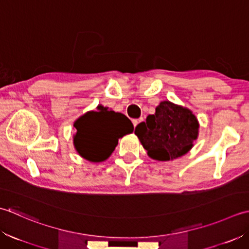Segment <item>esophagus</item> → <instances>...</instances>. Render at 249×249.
<instances>
[{
	"label": "esophagus",
	"mask_w": 249,
	"mask_h": 249,
	"mask_svg": "<svg viewBox=\"0 0 249 249\" xmlns=\"http://www.w3.org/2000/svg\"><path fill=\"white\" fill-rule=\"evenodd\" d=\"M142 120H143L142 118H140V119H133V120H132V123H133V125H134V126H136V125H138V124L141 123Z\"/></svg>",
	"instance_id": "34e87169"
}]
</instances>
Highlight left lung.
<instances>
[{
	"mask_svg": "<svg viewBox=\"0 0 249 249\" xmlns=\"http://www.w3.org/2000/svg\"><path fill=\"white\" fill-rule=\"evenodd\" d=\"M147 154L155 160L169 161L184 156L197 138L199 123L188 108L163 101L154 115L135 126Z\"/></svg>",
	"mask_w": 249,
	"mask_h": 249,
	"instance_id": "left-lung-1",
	"label": "left lung"
}]
</instances>
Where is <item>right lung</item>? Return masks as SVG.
<instances>
[{
  "mask_svg": "<svg viewBox=\"0 0 249 249\" xmlns=\"http://www.w3.org/2000/svg\"><path fill=\"white\" fill-rule=\"evenodd\" d=\"M75 128L77 153L88 161L101 162L111 155L119 138L133 131V124L124 114L98 106V110L88 111L76 121Z\"/></svg>",
  "mask_w": 249,
  "mask_h": 249,
  "instance_id": "add662e5",
  "label": "right lung"
}]
</instances>
